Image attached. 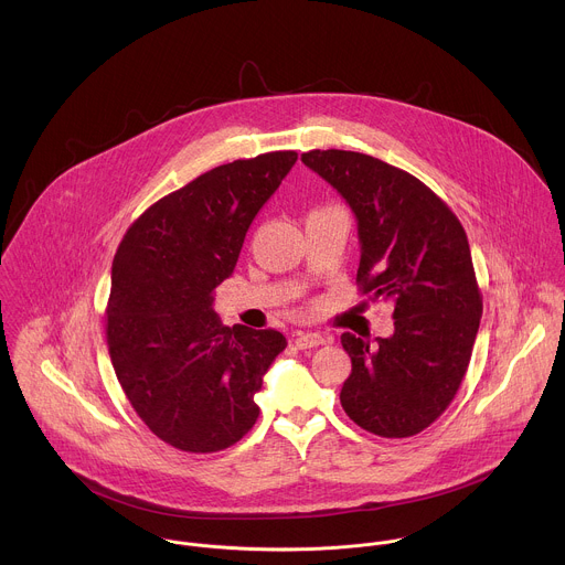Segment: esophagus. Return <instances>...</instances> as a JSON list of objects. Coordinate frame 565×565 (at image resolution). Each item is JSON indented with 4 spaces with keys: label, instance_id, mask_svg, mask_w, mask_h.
Masks as SVG:
<instances>
[{
    "label": "esophagus",
    "instance_id": "obj_1",
    "mask_svg": "<svg viewBox=\"0 0 565 565\" xmlns=\"http://www.w3.org/2000/svg\"><path fill=\"white\" fill-rule=\"evenodd\" d=\"M297 348L299 350H310V348H319L326 343V339L319 334V332H297V339H295Z\"/></svg>",
    "mask_w": 565,
    "mask_h": 565
}]
</instances>
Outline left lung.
Segmentation results:
<instances>
[{
    "label": "left lung",
    "instance_id": "1",
    "mask_svg": "<svg viewBox=\"0 0 565 565\" xmlns=\"http://www.w3.org/2000/svg\"><path fill=\"white\" fill-rule=\"evenodd\" d=\"M356 215L363 295L394 303V334L374 343L341 334L352 359L341 405L365 431L409 438L451 405L482 317L467 233L418 178L343 149L301 153Z\"/></svg>",
    "mask_w": 565,
    "mask_h": 565
}]
</instances>
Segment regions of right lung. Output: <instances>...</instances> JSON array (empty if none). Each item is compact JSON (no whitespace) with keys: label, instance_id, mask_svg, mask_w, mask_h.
Instances as JSON below:
<instances>
[{"label":"right lung","instance_id":"obj_1","mask_svg":"<svg viewBox=\"0 0 565 565\" xmlns=\"http://www.w3.org/2000/svg\"><path fill=\"white\" fill-rule=\"evenodd\" d=\"M295 162L297 151H270L198 175L151 204L114 255L105 334L116 379L140 420L180 451L228 449L259 416L255 394L286 337L222 326L213 290Z\"/></svg>","mask_w":565,"mask_h":565}]
</instances>
